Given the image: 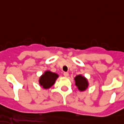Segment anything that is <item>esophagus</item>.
Segmentation results:
<instances>
[{
    "label": "esophagus",
    "mask_w": 124,
    "mask_h": 124,
    "mask_svg": "<svg viewBox=\"0 0 124 124\" xmlns=\"http://www.w3.org/2000/svg\"><path fill=\"white\" fill-rule=\"evenodd\" d=\"M63 76L65 77H68L69 76V73L68 72H64Z\"/></svg>",
    "instance_id": "34e87169"
}]
</instances>
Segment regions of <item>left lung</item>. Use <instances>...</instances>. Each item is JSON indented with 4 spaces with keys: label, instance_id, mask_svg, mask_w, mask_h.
I'll use <instances>...</instances> for the list:
<instances>
[{
    "label": "left lung",
    "instance_id": "left-lung-1",
    "mask_svg": "<svg viewBox=\"0 0 124 124\" xmlns=\"http://www.w3.org/2000/svg\"><path fill=\"white\" fill-rule=\"evenodd\" d=\"M74 80H75L76 85L80 91H84L88 86V80L85 77L82 76V75H78L76 76Z\"/></svg>",
    "mask_w": 124,
    "mask_h": 124
}]
</instances>
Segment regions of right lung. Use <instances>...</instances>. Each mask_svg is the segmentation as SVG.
Here are the masks:
<instances>
[{"instance_id": "obj_1", "label": "right lung", "mask_w": 124, "mask_h": 124, "mask_svg": "<svg viewBox=\"0 0 124 124\" xmlns=\"http://www.w3.org/2000/svg\"><path fill=\"white\" fill-rule=\"evenodd\" d=\"M59 75L51 72V71H46L39 79V84L43 88L47 89L53 85Z\"/></svg>"}]
</instances>
